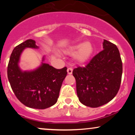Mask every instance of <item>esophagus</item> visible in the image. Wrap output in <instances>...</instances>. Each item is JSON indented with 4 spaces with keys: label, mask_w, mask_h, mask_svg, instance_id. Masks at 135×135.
<instances>
[{
    "label": "esophagus",
    "mask_w": 135,
    "mask_h": 135,
    "mask_svg": "<svg viewBox=\"0 0 135 135\" xmlns=\"http://www.w3.org/2000/svg\"><path fill=\"white\" fill-rule=\"evenodd\" d=\"M72 71H73L72 68H71V67L68 68V69H67L68 74H72Z\"/></svg>",
    "instance_id": "1"
}]
</instances>
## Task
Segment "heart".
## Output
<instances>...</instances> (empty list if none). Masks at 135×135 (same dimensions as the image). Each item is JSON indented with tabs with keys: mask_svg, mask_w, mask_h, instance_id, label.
I'll list each match as a JSON object with an SVG mask.
<instances>
[{
	"mask_svg": "<svg viewBox=\"0 0 135 135\" xmlns=\"http://www.w3.org/2000/svg\"><path fill=\"white\" fill-rule=\"evenodd\" d=\"M75 54V58L79 62H84L91 57L93 52V47L90 42H84L83 44L74 45L71 47L70 52Z\"/></svg>",
	"mask_w": 135,
	"mask_h": 135,
	"instance_id": "heart-1",
	"label": "heart"
}]
</instances>
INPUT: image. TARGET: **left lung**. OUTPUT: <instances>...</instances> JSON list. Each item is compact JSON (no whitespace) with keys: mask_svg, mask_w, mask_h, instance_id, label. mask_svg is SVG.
I'll return each mask as SVG.
<instances>
[{"mask_svg":"<svg viewBox=\"0 0 135 135\" xmlns=\"http://www.w3.org/2000/svg\"><path fill=\"white\" fill-rule=\"evenodd\" d=\"M103 50L85 66L74 69L77 97L83 105L98 107L112 100L119 90L122 63L116 45L104 40Z\"/></svg>","mask_w":135,"mask_h":135,"instance_id":"obj_1","label":"left lung"}]
</instances>
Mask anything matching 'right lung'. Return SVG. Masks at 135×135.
Wrapping results in <instances>:
<instances>
[{
  "label": "right lung",
  "mask_w": 135,
  "mask_h": 135,
  "mask_svg": "<svg viewBox=\"0 0 135 135\" xmlns=\"http://www.w3.org/2000/svg\"><path fill=\"white\" fill-rule=\"evenodd\" d=\"M26 47L37 48L38 46L35 41L28 39L13 49L7 66V77L11 87L20 102L28 107L49 108L58 100L61 84L67 74V68L56 69L42 63L35 70L22 72L18 62Z\"/></svg>",
  "instance_id": "right-lung-1"
}]
</instances>
